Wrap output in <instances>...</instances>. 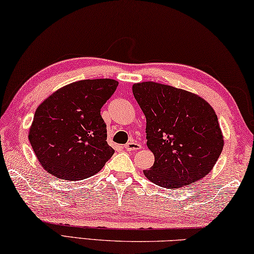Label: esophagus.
Masks as SVG:
<instances>
[{"label":"esophagus","instance_id":"34e87169","mask_svg":"<svg viewBox=\"0 0 254 254\" xmlns=\"http://www.w3.org/2000/svg\"><path fill=\"white\" fill-rule=\"evenodd\" d=\"M124 148L126 149V151H138V149L142 148V145L136 142H129L125 145Z\"/></svg>","mask_w":254,"mask_h":254}]
</instances>
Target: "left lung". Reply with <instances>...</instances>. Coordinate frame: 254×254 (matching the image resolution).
<instances>
[{"label": "left lung", "mask_w": 254, "mask_h": 254, "mask_svg": "<svg viewBox=\"0 0 254 254\" xmlns=\"http://www.w3.org/2000/svg\"><path fill=\"white\" fill-rule=\"evenodd\" d=\"M132 94L146 117L147 147L154 154L144 170L149 181L177 189L211 171L224 139L213 108L188 91L155 82L132 85Z\"/></svg>", "instance_id": "8db88e82"}]
</instances>
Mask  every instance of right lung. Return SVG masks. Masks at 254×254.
Here are the masks:
<instances>
[{
	"instance_id": "obj_1",
	"label": "right lung",
	"mask_w": 254,
	"mask_h": 254,
	"mask_svg": "<svg viewBox=\"0 0 254 254\" xmlns=\"http://www.w3.org/2000/svg\"><path fill=\"white\" fill-rule=\"evenodd\" d=\"M117 86L110 78L77 81L37 108L29 140L46 171L76 181L102 169L115 149L107 143V125L100 112Z\"/></svg>"
}]
</instances>
